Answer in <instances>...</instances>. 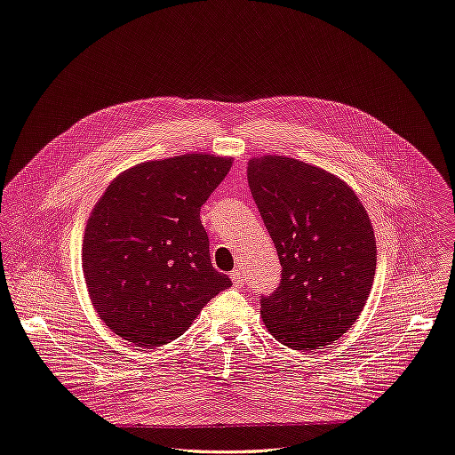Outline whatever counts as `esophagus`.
I'll list each match as a JSON object with an SVG mask.
<instances>
[{
	"label": "esophagus",
	"mask_w": 455,
	"mask_h": 455,
	"mask_svg": "<svg viewBox=\"0 0 455 455\" xmlns=\"http://www.w3.org/2000/svg\"><path fill=\"white\" fill-rule=\"evenodd\" d=\"M231 281H233L235 287H243V285H244V277H243V274H241L239 268H235V270L231 272Z\"/></svg>",
	"instance_id": "obj_1"
}]
</instances>
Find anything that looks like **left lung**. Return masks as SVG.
Here are the masks:
<instances>
[{
	"instance_id": "obj_1",
	"label": "left lung",
	"mask_w": 455,
	"mask_h": 455,
	"mask_svg": "<svg viewBox=\"0 0 455 455\" xmlns=\"http://www.w3.org/2000/svg\"><path fill=\"white\" fill-rule=\"evenodd\" d=\"M248 183L281 263L261 296L268 331L294 350L337 340L357 320L376 274V236L354 190L304 161L248 163Z\"/></svg>"
}]
</instances>
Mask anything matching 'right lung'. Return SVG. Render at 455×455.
Instances as JSON below:
<instances>
[{
	"label": "right lung",
	"instance_id": "obj_1",
	"mask_svg": "<svg viewBox=\"0 0 455 455\" xmlns=\"http://www.w3.org/2000/svg\"><path fill=\"white\" fill-rule=\"evenodd\" d=\"M231 159L188 154L142 163L96 204L83 239L94 309L122 339L163 346L183 335L231 279L216 270L200 209Z\"/></svg>",
	"mask_w": 455,
	"mask_h": 455
}]
</instances>
